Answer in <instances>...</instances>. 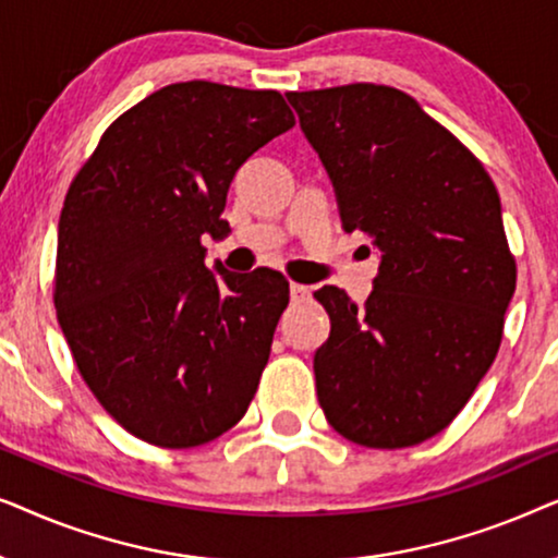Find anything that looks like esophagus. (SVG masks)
Segmentation results:
<instances>
[{"mask_svg":"<svg viewBox=\"0 0 558 558\" xmlns=\"http://www.w3.org/2000/svg\"><path fill=\"white\" fill-rule=\"evenodd\" d=\"M289 294H292V300L296 302V300H304V296H310V289L304 284H296V281H292V284H289Z\"/></svg>","mask_w":558,"mask_h":558,"instance_id":"34e87169","label":"esophagus"}]
</instances>
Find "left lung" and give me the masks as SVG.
<instances>
[{"label": "left lung", "instance_id": "left-lung-1", "mask_svg": "<svg viewBox=\"0 0 558 558\" xmlns=\"http://www.w3.org/2000/svg\"><path fill=\"white\" fill-rule=\"evenodd\" d=\"M287 98L342 228L368 233L378 254L365 307L338 287L315 292L330 315L315 353L319 407L355 445L414 447L460 414L500 348L515 262L498 190L403 90L353 83Z\"/></svg>", "mask_w": 558, "mask_h": 558}]
</instances>
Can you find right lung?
Returning a JSON list of instances; mask_svg holds the SVG:
<instances>
[{"instance_id": "obj_1", "label": "right lung", "mask_w": 558, "mask_h": 558, "mask_svg": "<svg viewBox=\"0 0 558 558\" xmlns=\"http://www.w3.org/2000/svg\"><path fill=\"white\" fill-rule=\"evenodd\" d=\"M294 126L279 90H155L106 129L58 223L56 310L83 380L129 434L185 449L246 414L289 281L205 266L241 165Z\"/></svg>"}]
</instances>
